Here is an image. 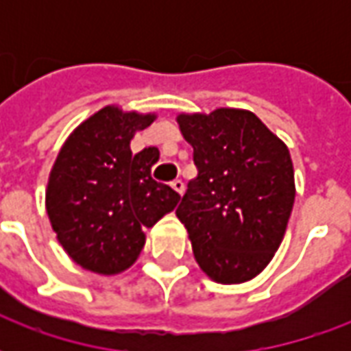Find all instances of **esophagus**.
I'll return each instance as SVG.
<instances>
[{
  "mask_svg": "<svg viewBox=\"0 0 351 351\" xmlns=\"http://www.w3.org/2000/svg\"><path fill=\"white\" fill-rule=\"evenodd\" d=\"M171 188H173V190H175L178 195H182V193H184V182L180 180V178L173 180V182H171Z\"/></svg>",
  "mask_w": 351,
  "mask_h": 351,
  "instance_id": "esophagus-1",
  "label": "esophagus"
}]
</instances>
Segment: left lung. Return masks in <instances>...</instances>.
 Listing matches in <instances>:
<instances>
[{"instance_id": "obj_1", "label": "left lung", "mask_w": 351, "mask_h": 351, "mask_svg": "<svg viewBox=\"0 0 351 351\" xmlns=\"http://www.w3.org/2000/svg\"><path fill=\"white\" fill-rule=\"evenodd\" d=\"M197 176L176 216L199 269L218 284H243L271 263L287 229L295 176L286 143L246 108L180 112Z\"/></svg>"}]
</instances>
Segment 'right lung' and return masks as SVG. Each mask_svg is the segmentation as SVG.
<instances>
[{
    "instance_id": "1",
    "label": "right lung",
    "mask_w": 351,
    "mask_h": 351,
    "mask_svg": "<svg viewBox=\"0 0 351 351\" xmlns=\"http://www.w3.org/2000/svg\"><path fill=\"white\" fill-rule=\"evenodd\" d=\"M156 112L107 105L79 123L50 169L45 206L65 254L95 274L130 269L146 243L145 228L173 213L180 195L150 175L158 148L131 152V138Z\"/></svg>"
}]
</instances>
